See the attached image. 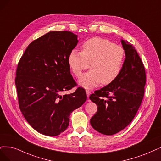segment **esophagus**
Returning <instances> with one entry per match:
<instances>
[{
    "instance_id": "obj_1",
    "label": "esophagus",
    "mask_w": 161,
    "mask_h": 161,
    "mask_svg": "<svg viewBox=\"0 0 161 161\" xmlns=\"http://www.w3.org/2000/svg\"><path fill=\"white\" fill-rule=\"evenodd\" d=\"M86 93H87V97H89V96H90V94H91V92L89 90H86Z\"/></svg>"
}]
</instances>
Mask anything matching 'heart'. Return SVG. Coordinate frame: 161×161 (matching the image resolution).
I'll list each match as a JSON object with an SVG mask.
<instances>
[{
    "mask_svg": "<svg viewBox=\"0 0 161 161\" xmlns=\"http://www.w3.org/2000/svg\"><path fill=\"white\" fill-rule=\"evenodd\" d=\"M125 58V52L121 46L108 39L94 37L85 42L81 52L71 50L68 63L77 77L90 65L92 69L83 74L78 82L85 88H93L101 82L108 85L114 81L121 72Z\"/></svg>",
    "mask_w": 161,
    "mask_h": 161,
    "instance_id": "heart-1",
    "label": "heart"
}]
</instances>
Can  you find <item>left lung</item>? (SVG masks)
<instances>
[{"label": "left lung", "instance_id": "left-lung-1", "mask_svg": "<svg viewBox=\"0 0 161 161\" xmlns=\"http://www.w3.org/2000/svg\"><path fill=\"white\" fill-rule=\"evenodd\" d=\"M121 42L125 59L120 75L90 96L97 106V113L90 119L91 125L106 135L121 131L132 121L144 96V65L135 47L127 41Z\"/></svg>", "mask_w": 161, "mask_h": 161}]
</instances>
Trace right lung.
<instances>
[{
	"label": "right lung",
	"instance_id": "add662e5",
	"mask_svg": "<svg viewBox=\"0 0 161 161\" xmlns=\"http://www.w3.org/2000/svg\"><path fill=\"white\" fill-rule=\"evenodd\" d=\"M78 43L69 31H50L28 45L16 69L19 108L31 127L47 136L66 130L69 115L87 99L84 89L62 96L76 83L70 74L68 57Z\"/></svg>",
	"mask_w": 161,
	"mask_h": 161
}]
</instances>
